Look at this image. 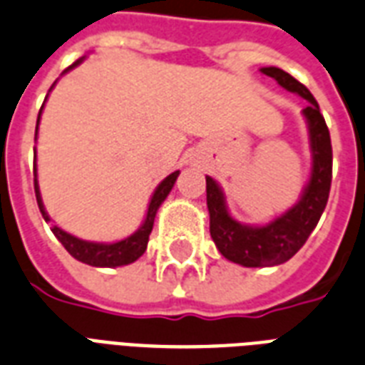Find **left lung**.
<instances>
[{"label": "left lung", "mask_w": 365, "mask_h": 365, "mask_svg": "<svg viewBox=\"0 0 365 365\" xmlns=\"http://www.w3.org/2000/svg\"><path fill=\"white\" fill-rule=\"evenodd\" d=\"M266 76L277 80L287 91L304 97L308 105L302 110L312 147V176L306 185L302 199L287 212L269 222L266 226H243L230 216L224 201V193L212 178L207 176V207L210 214V235L222 257L247 268L277 266L294 257L300 247L310 237L318 226L331 189V170H333V149H331L329 128L324 115L319 113L318 101L306 86L294 80L282 68L266 66Z\"/></svg>", "instance_id": "8db88e82"}]
</instances>
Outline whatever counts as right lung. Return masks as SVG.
Segmentation results:
<instances>
[{
	"label": "right lung",
	"instance_id": "1",
	"mask_svg": "<svg viewBox=\"0 0 365 365\" xmlns=\"http://www.w3.org/2000/svg\"><path fill=\"white\" fill-rule=\"evenodd\" d=\"M82 63V59H78L72 66H76ZM72 66H68L66 71H71ZM65 71V72H66ZM43 107V105H41ZM41 115V110H40ZM40 115H38V122H40ZM38 133V130H36ZM178 174L180 172H172L170 176L164 178L163 182L158 183V187L155 189V193L151 197V202H149V210H147V218L143 222V226L139 227L138 232L130 235V237L122 239L118 243H91V241H83V239H78L71 233L63 232L61 227L51 226V232L55 233V237L59 239L63 247H65L71 257H74L76 260L83 264H90V266H97V268H116V266H126V264L135 262L147 249V243H149V235H151L153 224H155V216H157L158 207L163 205V201L168 197V193L174 187V183L178 180ZM34 189H36V201H38V207H40V212L43 216L46 222H49V216H47L46 208H43V202H41L40 187H38V180H36V166H34Z\"/></svg>",
	"mask_w": 365,
	"mask_h": 365
}]
</instances>
